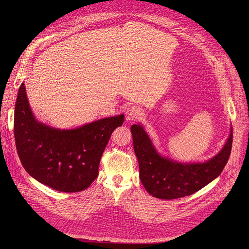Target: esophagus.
I'll list each match as a JSON object with an SVG mask.
<instances>
[{
  "instance_id": "34e87169",
  "label": "esophagus",
  "mask_w": 249,
  "mask_h": 249,
  "mask_svg": "<svg viewBox=\"0 0 249 249\" xmlns=\"http://www.w3.org/2000/svg\"><path fill=\"white\" fill-rule=\"evenodd\" d=\"M141 116V111L136 106H131L126 110V120L127 122H132L137 119Z\"/></svg>"
}]
</instances>
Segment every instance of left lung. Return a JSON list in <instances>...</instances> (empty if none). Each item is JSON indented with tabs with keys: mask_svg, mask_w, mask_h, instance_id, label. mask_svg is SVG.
<instances>
[{
	"mask_svg": "<svg viewBox=\"0 0 249 249\" xmlns=\"http://www.w3.org/2000/svg\"><path fill=\"white\" fill-rule=\"evenodd\" d=\"M131 133L141 182L153 197L162 200L186 197L210 184L225 167L233 140L231 129L226 144L213 159L203 163H181L162 158L141 125H132Z\"/></svg>",
	"mask_w": 249,
	"mask_h": 249,
	"instance_id": "obj_1",
	"label": "left lung"
}]
</instances>
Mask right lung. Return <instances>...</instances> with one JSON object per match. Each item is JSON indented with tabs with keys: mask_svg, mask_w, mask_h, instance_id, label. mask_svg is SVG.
Listing matches in <instances>:
<instances>
[{
	"mask_svg": "<svg viewBox=\"0 0 249 249\" xmlns=\"http://www.w3.org/2000/svg\"><path fill=\"white\" fill-rule=\"evenodd\" d=\"M124 115L108 117L80 128L60 130L38 122L24 83L15 105L14 135L25 171L41 184L65 193L81 192L98 175L102 154Z\"/></svg>",
	"mask_w": 249,
	"mask_h": 249,
	"instance_id": "add662e5",
	"label": "right lung"
}]
</instances>
